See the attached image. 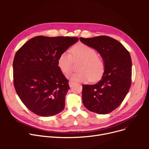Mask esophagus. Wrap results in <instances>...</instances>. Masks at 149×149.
Instances as JSON below:
<instances>
[{
  "label": "esophagus",
  "instance_id": "34e87169",
  "mask_svg": "<svg viewBox=\"0 0 149 149\" xmlns=\"http://www.w3.org/2000/svg\"><path fill=\"white\" fill-rule=\"evenodd\" d=\"M75 84V83L74 82H73V81H70L69 82V86H70V88H72L73 86Z\"/></svg>",
  "mask_w": 149,
  "mask_h": 149
}]
</instances>
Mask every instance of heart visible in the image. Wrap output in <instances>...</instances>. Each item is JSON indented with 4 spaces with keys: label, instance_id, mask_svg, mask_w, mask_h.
I'll use <instances>...</instances> for the list:
<instances>
[{
    "label": "heart",
    "instance_id": "b5f03b06",
    "mask_svg": "<svg viewBox=\"0 0 149 149\" xmlns=\"http://www.w3.org/2000/svg\"><path fill=\"white\" fill-rule=\"evenodd\" d=\"M68 51L62 52L58 58L57 64L62 72L67 74L71 69L72 58L81 60L79 69L80 71L70 72L69 79L74 82L86 83L97 81L103 75L105 64L102 58L97 56V51L88 45L79 43Z\"/></svg>",
    "mask_w": 149,
    "mask_h": 149
}]
</instances>
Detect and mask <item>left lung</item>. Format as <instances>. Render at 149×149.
Segmentation results:
<instances>
[{
    "label": "left lung",
    "mask_w": 149,
    "mask_h": 149,
    "mask_svg": "<svg viewBox=\"0 0 149 149\" xmlns=\"http://www.w3.org/2000/svg\"><path fill=\"white\" fill-rule=\"evenodd\" d=\"M80 40L97 50L105 64L102 78L97 83L83 85V103L91 112L111 113L121 104L130 88V53L120 42L109 36L80 37Z\"/></svg>",
    "instance_id": "obj_1"
}]
</instances>
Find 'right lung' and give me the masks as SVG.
Segmentation results:
<instances>
[{
  "mask_svg": "<svg viewBox=\"0 0 149 149\" xmlns=\"http://www.w3.org/2000/svg\"><path fill=\"white\" fill-rule=\"evenodd\" d=\"M78 40L77 37L36 36L15 53L14 88L22 103L34 113L51 116L64 109L69 82L57 60Z\"/></svg>",
  "mask_w": 149,
  "mask_h": 149,
  "instance_id": "add662e5",
  "label": "right lung"
}]
</instances>
